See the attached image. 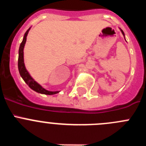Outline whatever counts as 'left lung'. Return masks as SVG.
I'll return each instance as SVG.
<instances>
[{"instance_id":"obj_1","label":"left lung","mask_w":146,"mask_h":146,"mask_svg":"<svg viewBox=\"0 0 146 146\" xmlns=\"http://www.w3.org/2000/svg\"><path fill=\"white\" fill-rule=\"evenodd\" d=\"M121 31L122 32V33H123V36H124V33H123V31H122V30H121Z\"/></svg>"}]
</instances>
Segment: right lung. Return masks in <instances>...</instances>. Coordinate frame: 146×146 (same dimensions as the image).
Wrapping results in <instances>:
<instances>
[{
	"mask_svg": "<svg viewBox=\"0 0 146 146\" xmlns=\"http://www.w3.org/2000/svg\"><path fill=\"white\" fill-rule=\"evenodd\" d=\"M29 29L25 32L24 37H23V40L22 43L20 44V49H19V57H18V69H19V72H20V76L22 77L24 81L26 82V84L29 86L32 90L35 91L37 93H40L42 94H46V95H53V94H58L59 91H47L42 86H40L38 83H37L31 77L28 71L26 70V68L25 66V64H24V58H23V50H24V47H25V42H26L27 36L29 32Z\"/></svg>",
	"mask_w": 146,
	"mask_h": 146,
	"instance_id": "add662e5",
	"label": "right lung"
}]
</instances>
